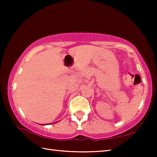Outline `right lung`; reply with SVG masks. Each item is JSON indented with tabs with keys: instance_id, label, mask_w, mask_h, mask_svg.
I'll use <instances>...</instances> for the list:
<instances>
[{
	"instance_id": "add662e5",
	"label": "right lung",
	"mask_w": 157,
	"mask_h": 157,
	"mask_svg": "<svg viewBox=\"0 0 157 157\" xmlns=\"http://www.w3.org/2000/svg\"><path fill=\"white\" fill-rule=\"evenodd\" d=\"M44 125H46V124H44Z\"/></svg>"
}]
</instances>
